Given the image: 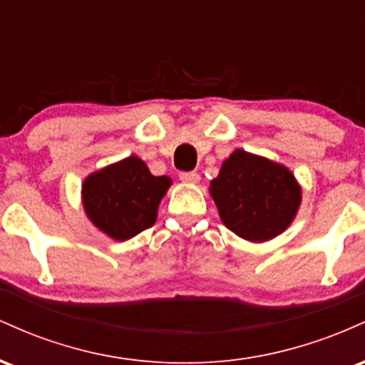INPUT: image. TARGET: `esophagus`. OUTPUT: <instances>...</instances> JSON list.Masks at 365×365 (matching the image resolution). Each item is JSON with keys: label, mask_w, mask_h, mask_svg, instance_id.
Masks as SVG:
<instances>
[{"label": "esophagus", "mask_w": 365, "mask_h": 365, "mask_svg": "<svg viewBox=\"0 0 365 365\" xmlns=\"http://www.w3.org/2000/svg\"><path fill=\"white\" fill-rule=\"evenodd\" d=\"M180 180L185 183H199L200 175L197 173V171H182V173H180Z\"/></svg>", "instance_id": "1"}]
</instances>
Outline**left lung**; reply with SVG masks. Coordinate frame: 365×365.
<instances>
[{
    "label": "left lung",
    "instance_id": "obj_1",
    "mask_svg": "<svg viewBox=\"0 0 365 365\" xmlns=\"http://www.w3.org/2000/svg\"><path fill=\"white\" fill-rule=\"evenodd\" d=\"M221 221L249 242H266L290 226L302 190L287 166L245 150H233L211 180Z\"/></svg>",
    "mask_w": 365,
    "mask_h": 365
}]
</instances>
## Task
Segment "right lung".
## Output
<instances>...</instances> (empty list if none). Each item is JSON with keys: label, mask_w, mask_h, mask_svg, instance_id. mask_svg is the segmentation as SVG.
Listing matches in <instances>:
<instances>
[{"label": "right lung", "mask_w": 365, "mask_h": 365, "mask_svg": "<svg viewBox=\"0 0 365 365\" xmlns=\"http://www.w3.org/2000/svg\"><path fill=\"white\" fill-rule=\"evenodd\" d=\"M170 185V177H154L142 159L130 156L83 180V209L108 237L128 240L156 223Z\"/></svg>", "instance_id": "right-lung-1"}]
</instances>
